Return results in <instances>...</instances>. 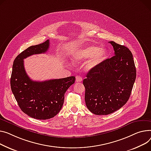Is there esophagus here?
Here are the masks:
<instances>
[{"instance_id":"1","label":"esophagus","mask_w":151,"mask_h":151,"mask_svg":"<svg viewBox=\"0 0 151 151\" xmlns=\"http://www.w3.org/2000/svg\"><path fill=\"white\" fill-rule=\"evenodd\" d=\"M83 81V78L81 76H80L79 75H77L76 76V82H81Z\"/></svg>"}]
</instances>
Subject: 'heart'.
Masks as SVG:
<instances>
[{"label": "heart", "instance_id": "b5f03b06", "mask_svg": "<svg viewBox=\"0 0 151 151\" xmlns=\"http://www.w3.org/2000/svg\"><path fill=\"white\" fill-rule=\"evenodd\" d=\"M107 50L104 47L100 48L97 45L83 47L75 51L71 56V59L75 63H81L90 58L87 62L86 68L92 70L101 63L105 59Z\"/></svg>", "mask_w": 151, "mask_h": 151}]
</instances>
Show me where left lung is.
Listing matches in <instances>:
<instances>
[{"instance_id": "1", "label": "left lung", "mask_w": 151, "mask_h": 151, "mask_svg": "<svg viewBox=\"0 0 151 151\" xmlns=\"http://www.w3.org/2000/svg\"><path fill=\"white\" fill-rule=\"evenodd\" d=\"M115 55L90 70L83 80L87 109L97 115H108L128 101L136 78V68L129 49L110 41Z\"/></svg>"}]
</instances>
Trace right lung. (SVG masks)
Instances as JSON below:
<instances>
[{"label": "right lung", "mask_w": 151, "mask_h": 151, "mask_svg": "<svg viewBox=\"0 0 151 151\" xmlns=\"http://www.w3.org/2000/svg\"><path fill=\"white\" fill-rule=\"evenodd\" d=\"M49 40L41 44L32 45L20 53L14 59L10 84L12 91L22 111L37 119H48L56 116L61 110L64 95L74 84L75 76L33 81L27 75L24 59L36 54L45 53L49 48Z\"/></svg>", "instance_id": "right-lung-1"}]
</instances>
